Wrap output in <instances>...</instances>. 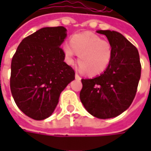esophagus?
I'll return each instance as SVG.
<instances>
[{"label":"esophagus","mask_w":151,"mask_h":151,"mask_svg":"<svg viewBox=\"0 0 151 151\" xmlns=\"http://www.w3.org/2000/svg\"><path fill=\"white\" fill-rule=\"evenodd\" d=\"M76 79H77V80H81V76H79L77 73L76 74Z\"/></svg>","instance_id":"1"}]
</instances>
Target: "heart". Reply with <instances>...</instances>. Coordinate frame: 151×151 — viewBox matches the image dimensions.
Listing matches in <instances>:
<instances>
[{
	"label": "heart",
	"mask_w": 151,
	"mask_h": 151,
	"mask_svg": "<svg viewBox=\"0 0 151 151\" xmlns=\"http://www.w3.org/2000/svg\"><path fill=\"white\" fill-rule=\"evenodd\" d=\"M64 52L70 63L74 57L79 55V70L91 76L102 73L110 64L113 56L111 44L105 39L90 32H84L73 35L70 44L64 46Z\"/></svg>",
	"instance_id": "obj_1"
}]
</instances>
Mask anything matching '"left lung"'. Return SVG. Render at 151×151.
<instances>
[{
    "instance_id": "1",
    "label": "left lung",
    "mask_w": 151,
    "mask_h": 151,
    "mask_svg": "<svg viewBox=\"0 0 151 151\" xmlns=\"http://www.w3.org/2000/svg\"><path fill=\"white\" fill-rule=\"evenodd\" d=\"M112 45L113 56L106 70L92 79H81L80 99L97 119L119 116L131 105L140 79L141 64L136 47L118 32L99 30Z\"/></svg>"
}]
</instances>
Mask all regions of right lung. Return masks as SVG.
I'll use <instances>...</instances> for the list:
<instances>
[{
	"label": "right lung",
	"mask_w": 151,
	"mask_h": 151,
	"mask_svg": "<svg viewBox=\"0 0 151 151\" xmlns=\"http://www.w3.org/2000/svg\"><path fill=\"white\" fill-rule=\"evenodd\" d=\"M64 27H44L22 39L12 57L10 87L17 106L27 117H50L61 91L75 79V70L60 48Z\"/></svg>",
	"instance_id": "obj_1"
}]
</instances>
